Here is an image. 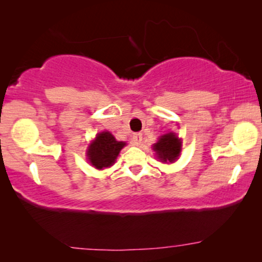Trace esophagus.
I'll return each instance as SVG.
<instances>
[{"mask_svg": "<svg viewBox=\"0 0 262 262\" xmlns=\"http://www.w3.org/2000/svg\"><path fill=\"white\" fill-rule=\"evenodd\" d=\"M142 134H136L134 135V137H132V143H134V145H139L142 143Z\"/></svg>", "mask_w": 262, "mask_h": 262, "instance_id": "obj_1", "label": "esophagus"}]
</instances>
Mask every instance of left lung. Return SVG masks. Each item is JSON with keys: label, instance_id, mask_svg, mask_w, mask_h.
I'll return each mask as SVG.
<instances>
[{"label": "left lung", "instance_id": "obj_1", "mask_svg": "<svg viewBox=\"0 0 262 262\" xmlns=\"http://www.w3.org/2000/svg\"><path fill=\"white\" fill-rule=\"evenodd\" d=\"M152 150L161 162L173 163L181 152V139L174 132H169L161 136L157 143L152 145Z\"/></svg>", "mask_w": 262, "mask_h": 262}]
</instances>
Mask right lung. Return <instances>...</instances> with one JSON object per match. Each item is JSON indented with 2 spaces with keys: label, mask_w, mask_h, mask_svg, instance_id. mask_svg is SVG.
<instances>
[{
  "label": "right lung",
  "mask_w": 262,
  "mask_h": 262,
  "mask_svg": "<svg viewBox=\"0 0 262 262\" xmlns=\"http://www.w3.org/2000/svg\"><path fill=\"white\" fill-rule=\"evenodd\" d=\"M125 145H126V143L117 141L111 132H100L88 146V161L96 169L108 168L116 162L120 150Z\"/></svg>",
  "instance_id": "add662e5"
}]
</instances>
